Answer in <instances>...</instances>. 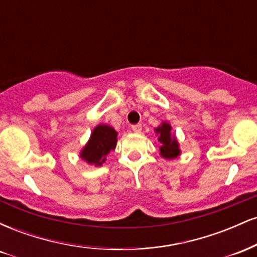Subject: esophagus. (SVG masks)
<instances>
[{
    "instance_id": "esophagus-1",
    "label": "esophagus",
    "mask_w": 257,
    "mask_h": 257,
    "mask_svg": "<svg viewBox=\"0 0 257 257\" xmlns=\"http://www.w3.org/2000/svg\"><path fill=\"white\" fill-rule=\"evenodd\" d=\"M132 131L134 133H140L141 131H143V125H141V124L132 125Z\"/></svg>"
}]
</instances>
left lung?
I'll list each match as a JSON object with an SVG mask.
<instances>
[{
	"mask_svg": "<svg viewBox=\"0 0 257 257\" xmlns=\"http://www.w3.org/2000/svg\"><path fill=\"white\" fill-rule=\"evenodd\" d=\"M155 133L158 135V141L161 143L159 147V155L166 159H174L181 153L179 141L175 134H172V125L168 122H162L157 128H155Z\"/></svg>",
	"mask_w": 257,
	"mask_h": 257,
	"instance_id": "left-lung-1",
	"label": "left lung"
}]
</instances>
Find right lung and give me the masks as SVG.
Returning <instances> with one entry per match:
<instances>
[{
    "mask_svg": "<svg viewBox=\"0 0 257 257\" xmlns=\"http://www.w3.org/2000/svg\"><path fill=\"white\" fill-rule=\"evenodd\" d=\"M117 135H118V133L114 131V128H112L111 125H96L93 129L88 143L81 150L79 157L91 166H102L108 153L116 149Z\"/></svg>",
    "mask_w": 257,
    "mask_h": 257,
    "instance_id": "1",
    "label": "right lung"
}]
</instances>
